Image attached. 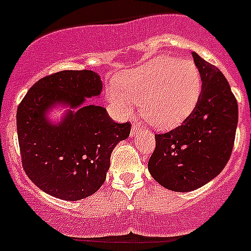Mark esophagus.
<instances>
[{
  "label": "esophagus",
  "mask_w": 251,
  "mask_h": 251,
  "mask_svg": "<svg viewBox=\"0 0 251 251\" xmlns=\"http://www.w3.org/2000/svg\"><path fill=\"white\" fill-rule=\"evenodd\" d=\"M143 129H145V128L141 127V126H138V124L134 123L132 126V129H130V134H132V136H136V134L141 133Z\"/></svg>",
  "instance_id": "1"
}]
</instances>
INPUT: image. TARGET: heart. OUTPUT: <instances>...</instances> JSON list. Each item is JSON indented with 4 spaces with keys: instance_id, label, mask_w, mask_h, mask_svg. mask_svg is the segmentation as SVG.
<instances>
[{
    "instance_id": "b5f03b06",
    "label": "heart",
    "mask_w": 251,
    "mask_h": 251,
    "mask_svg": "<svg viewBox=\"0 0 251 251\" xmlns=\"http://www.w3.org/2000/svg\"><path fill=\"white\" fill-rule=\"evenodd\" d=\"M106 100L119 114H130L139 101L142 115L159 129H172L195 109L201 75L191 60L158 56L117 77Z\"/></svg>"
}]
</instances>
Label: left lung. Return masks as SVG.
<instances>
[{"instance_id":"left-lung-1","label":"left lung","mask_w":251,"mask_h":251,"mask_svg":"<svg viewBox=\"0 0 251 251\" xmlns=\"http://www.w3.org/2000/svg\"><path fill=\"white\" fill-rule=\"evenodd\" d=\"M201 75V94L179 127L156 134L148 170L167 190L188 192L220 174L231 154L238 127V103L216 66L192 52Z\"/></svg>"}]
</instances>
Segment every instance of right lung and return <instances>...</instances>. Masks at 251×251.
Segmentation results:
<instances>
[{"label":"right lung","mask_w":251,"mask_h":251,"mask_svg":"<svg viewBox=\"0 0 251 251\" xmlns=\"http://www.w3.org/2000/svg\"><path fill=\"white\" fill-rule=\"evenodd\" d=\"M103 90L92 70H63L40 79L17 108V136L28 178L46 194L77 201L98 191L105 181L110 154L129 137V123H115L103 106L88 104ZM68 106L62 119L48 113Z\"/></svg>","instance_id":"add662e5"}]
</instances>
